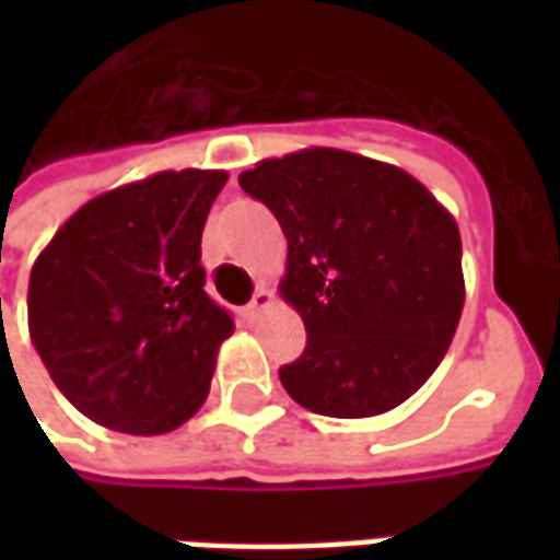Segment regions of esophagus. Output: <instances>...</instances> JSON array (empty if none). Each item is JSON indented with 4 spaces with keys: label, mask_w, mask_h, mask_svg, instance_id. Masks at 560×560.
Wrapping results in <instances>:
<instances>
[{
    "label": "esophagus",
    "mask_w": 560,
    "mask_h": 560,
    "mask_svg": "<svg viewBox=\"0 0 560 560\" xmlns=\"http://www.w3.org/2000/svg\"><path fill=\"white\" fill-rule=\"evenodd\" d=\"M272 303H276V296H272V291L260 284V288H257V291H255V296H252V303L245 305V315L255 320V317L264 315L267 308H272Z\"/></svg>",
    "instance_id": "esophagus-1"
}]
</instances>
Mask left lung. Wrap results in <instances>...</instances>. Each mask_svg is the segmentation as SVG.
<instances>
[{
    "label": "left lung",
    "instance_id": "8db88e82",
    "mask_svg": "<svg viewBox=\"0 0 560 560\" xmlns=\"http://www.w3.org/2000/svg\"><path fill=\"white\" fill-rule=\"evenodd\" d=\"M240 185L288 236L281 296L308 336L279 369L291 399L339 420L411 399L465 305L456 219L411 173L345 149L260 161Z\"/></svg>",
    "mask_w": 560,
    "mask_h": 560
}]
</instances>
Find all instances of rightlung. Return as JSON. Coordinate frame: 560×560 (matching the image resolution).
Masks as SVG:
<instances>
[{"instance_id":"1","label":"right lung","mask_w":560,"mask_h":560,"mask_svg":"<svg viewBox=\"0 0 560 560\" xmlns=\"http://www.w3.org/2000/svg\"><path fill=\"white\" fill-rule=\"evenodd\" d=\"M224 171H161L71 215L30 276V336L92 422L164 434L207 401L231 315L203 291L200 236Z\"/></svg>"}]
</instances>
